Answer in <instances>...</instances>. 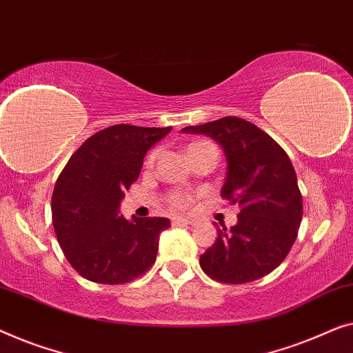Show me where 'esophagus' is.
<instances>
[{
    "label": "esophagus",
    "mask_w": 353,
    "mask_h": 353,
    "mask_svg": "<svg viewBox=\"0 0 353 353\" xmlns=\"http://www.w3.org/2000/svg\"><path fill=\"white\" fill-rule=\"evenodd\" d=\"M171 224L172 225H192L193 221L185 219V217H172Z\"/></svg>",
    "instance_id": "esophagus-1"
}]
</instances>
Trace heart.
<instances>
[{
  "label": "heart",
  "mask_w": 353,
  "mask_h": 353,
  "mask_svg": "<svg viewBox=\"0 0 353 353\" xmlns=\"http://www.w3.org/2000/svg\"><path fill=\"white\" fill-rule=\"evenodd\" d=\"M208 147H212L210 142H205V141L192 142L190 145L187 147V157L198 150H203V148H208ZM155 158H157V152L150 153V157L147 158V166H152L153 161H155ZM192 201H193V195H190V193H187V192H172L171 195L168 196V203H170V206L172 208V210H187V208L192 205Z\"/></svg>",
  "instance_id": "obj_1"
}]
</instances>
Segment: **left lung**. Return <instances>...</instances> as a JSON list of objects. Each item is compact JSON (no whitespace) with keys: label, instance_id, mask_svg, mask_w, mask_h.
I'll use <instances>...</instances> for the list:
<instances>
[{"label":"left lung","instance_id":"8db88e82","mask_svg":"<svg viewBox=\"0 0 353 353\" xmlns=\"http://www.w3.org/2000/svg\"><path fill=\"white\" fill-rule=\"evenodd\" d=\"M205 134L225 153L227 174L221 195L240 206L230 230L217 228V240L200 256L203 272L230 285L269 275L294 245L302 221V195L286 152L269 134L236 117L187 126Z\"/></svg>","mask_w":353,"mask_h":353}]
</instances>
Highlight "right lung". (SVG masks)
<instances>
[{"label": "right lung", "instance_id": "add662e5", "mask_svg": "<svg viewBox=\"0 0 353 353\" xmlns=\"http://www.w3.org/2000/svg\"><path fill=\"white\" fill-rule=\"evenodd\" d=\"M172 128L115 125L92 134L70 157L52 192V224L67 261L79 275L121 285L153 265L166 217L120 216L125 190L143 157Z\"/></svg>", "mask_w": 353, "mask_h": 353}]
</instances>
